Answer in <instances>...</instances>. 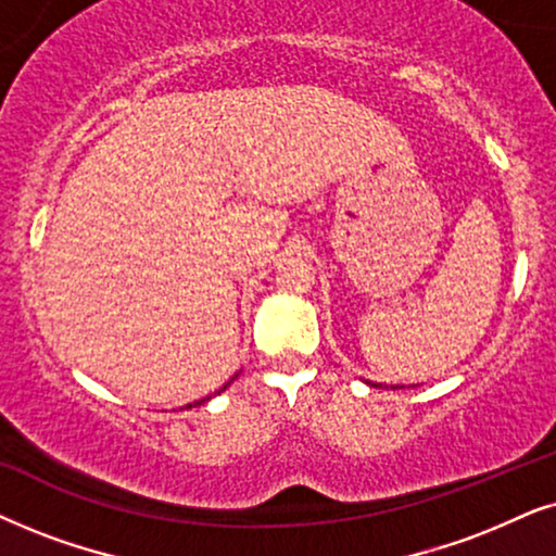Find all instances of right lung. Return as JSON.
Returning a JSON list of instances; mask_svg holds the SVG:
<instances>
[{"label": "right lung", "instance_id": "obj_1", "mask_svg": "<svg viewBox=\"0 0 556 556\" xmlns=\"http://www.w3.org/2000/svg\"><path fill=\"white\" fill-rule=\"evenodd\" d=\"M226 389V387H224ZM224 389H220V391H224ZM205 402V399H201V402H195V404H203ZM195 404H188V406H195Z\"/></svg>", "mask_w": 556, "mask_h": 556}]
</instances>
